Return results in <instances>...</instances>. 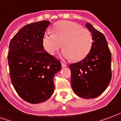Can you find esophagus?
<instances>
[{
  "mask_svg": "<svg viewBox=\"0 0 121 121\" xmlns=\"http://www.w3.org/2000/svg\"><path fill=\"white\" fill-rule=\"evenodd\" d=\"M61 66H62L63 68L66 67V66H67V65H66V64L65 63H63V62H61Z\"/></svg>",
  "mask_w": 121,
  "mask_h": 121,
  "instance_id": "34e87169",
  "label": "esophagus"
}]
</instances>
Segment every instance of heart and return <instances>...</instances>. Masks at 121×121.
Masks as SVG:
<instances>
[{"mask_svg":"<svg viewBox=\"0 0 121 121\" xmlns=\"http://www.w3.org/2000/svg\"><path fill=\"white\" fill-rule=\"evenodd\" d=\"M52 35L46 34L42 38L44 48L51 55H55L62 45L64 57L78 62L84 60L92 49L91 32L75 22H58L52 28Z\"/></svg>","mask_w":121,"mask_h":121,"instance_id":"obj_1","label":"heart"}]
</instances>
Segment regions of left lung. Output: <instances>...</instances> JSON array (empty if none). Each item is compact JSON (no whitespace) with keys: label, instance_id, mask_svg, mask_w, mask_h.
Returning <instances> with one entry per match:
<instances>
[{"label":"left lung","instance_id":"8db88e82","mask_svg":"<svg viewBox=\"0 0 121 121\" xmlns=\"http://www.w3.org/2000/svg\"><path fill=\"white\" fill-rule=\"evenodd\" d=\"M93 37L91 52L84 60L71 64V83L74 93L84 99L95 98L106 90L111 79V53L104 35L91 24L86 25Z\"/></svg>","mask_w":121,"mask_h":121}]
</instances>
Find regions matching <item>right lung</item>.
<instances>
[{
	"instance_id": "1",
	"label": "right lung",
	"mask_w": 121,
	"mask_h": 121,
	"mask_svg": "<svg viewBox=\"0 0 121 121\" xmlns=\"http://www.w3.org/2000/svg\"><path fill=\"white\" fill-rule=\"evenodd\" d=\"M50 22L25 25L12 38L8 53L10 76L18 96L37 104L47 101L55 89L54 75L61 69L60 61L45 52L42 38Z\"/></svg>"
}]
</instances>
